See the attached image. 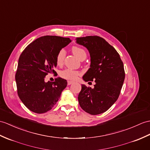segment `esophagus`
I'll list each match as a JSON object with an SVG mask.
<instances>
[{
	"instance_id": "34e87169",
	"label": "esophagus",
	"mask_w": 150,
	"mask_h": 150,
	"mask_svg": "<svg viewBox=\"0 0 150 150\" xmlns=\"http://www.w3.org/2000/svg\"><path fill=\"white\" fill-rule=\"evenodd\" d=\"M73 83H74V82L70 81H68V85H71V84H72Z\"/></svg>"
}]
</instances>
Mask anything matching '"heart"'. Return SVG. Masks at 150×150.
I'll list each match as a JSON object with an SVG mask.
<instances>
[{
  "label": "heart",
  "mask_w": 150,
  "mask_h": 150,
  "mask_svg": "<svg viewBox=\"0 0 150 150\" xmlns=\"http://www.w3.org/2000/svg\"><path fill=\"white\" fill-rule=\"evenodd\" d=\"M72 52L75 56L79 59L80 60L85 59L86 57V52L83 48L79 47H73L71 48ZM66 52L64 49H61L59 51L56 57V62L58 65H61L63 63L64 59L65 57ZM59 75L61 77L68 79V80H75L77 76L80 75V72L79 71L74 70V69L67 68L62 70L59 73Z\"/></svg>",
  "instance_id": "b5f03b06"
}]
</instances>
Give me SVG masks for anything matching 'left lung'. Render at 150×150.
Instances as JSON below:
<instances>
[{"label": "left lung", "mask_w": 150, "mask_h": 150, "mask_svg": "<svg viewBox=\"0 0 150 150\" xmlns=\"http://www.w3.org/2000/svg\"><path fill=\"white\" fill-rule=\"evenodd\" d=\"M76 43L88 50L91 64L85 82L95 80L94 88L82 84L78 100L82 109L91 115L105 112L116 102L125 80L122 61L116 49L97 36L76 38Z\"/></svg>", "instance_id": "obj_1"}]
</instances>
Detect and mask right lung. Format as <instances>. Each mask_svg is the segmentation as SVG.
Returning <instances> with one entry per match:
<instances>
[{
    "instance_id": "obj_1",
    "label": "right lung",
    "mask_w": 150,
    "mask_h": 150,
    "mask_svg": "<svg viewBox=\"0 0 150 150\" xmlns=\"http://www.w3.org/2000/svg\"><path fill=\"white\" fill-rule=\"evenodd\" d=\"M69 38L45 36L38 38L20 55L15 75L20 99L33 112L42 114L52 109L67 86V80L45 81L49 73H55L59 51L70 43Z\"/></svg>"
}]
</instances>
